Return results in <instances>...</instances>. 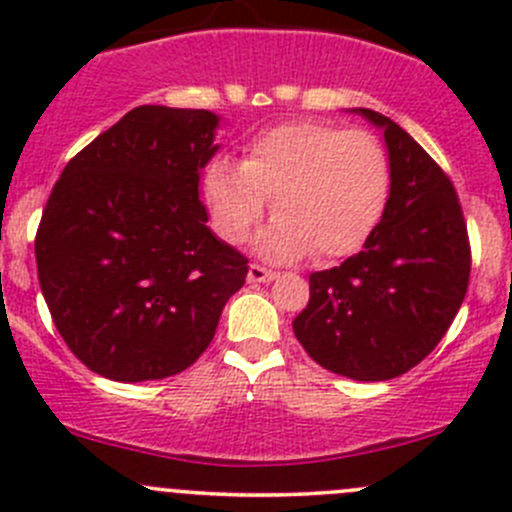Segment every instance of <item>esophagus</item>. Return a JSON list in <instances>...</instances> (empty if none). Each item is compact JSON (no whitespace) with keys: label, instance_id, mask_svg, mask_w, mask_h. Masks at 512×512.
<instances>
[{"label":"esophagus","instance_id":"1","mask_svg":"<svg viewBox=\"0 0 512 512\" xmlns=\"http://www.w3.org/2000/svg\"><path fill=\"white\" fill-rule=\"evenodd\" d=\"M275 277H277V272L265 270V267H260V265H250V270H247V280L250 282H272Z\"/></svg>","mask_w":512,"mask_h":512}]
</instances>
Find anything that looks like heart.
I'll list each match as a JSON object with an SVG mask.
<instances>
[{"label": "heart", "instance_id": "heart-1", "mask_svg": "<svg viewBox=\"0 0 512 512\" xmlns=\"http://www.w3.org/2000/svg\"><path fill=\"white\" fill-rule=\"evenodd\" d=\"M389 180V158L369 131L292 121L257 133L245 160H210L203 190L227 242L245 240L275 198L277 215L257 235L260 255L294 262L317 252L337 262L374 235Z\"/></svg>", "mask_w": 512, "mask_h": 512}]
</instances>
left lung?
Segmentation results:
<instances>
[{"instance_id": "left-lung-1", "label": "left lung", "mask_w": 512, "mask_h": 512, "mask_svg": "<svg viewBox=\"0 0 512 512\" xmlns=\"http://www.w3.org/2000/svg\"><path fill=\"white\" fill-rule=\"evenodd\" d=\"M384 131L389 200L364 250L309 275L294 337L319 366L354 381H386L433 352L461 309L471 245L448 175L391 118L352 108Z\"/></svg>"}]
</instances>
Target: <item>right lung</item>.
<instances>
[{"label": "right lung", "instance_id": "right-lung-1", "mask_svg": "<svg viewBox=\"0 0 512 512\" xmlns=\"http://www.w3.org/2000/svg\"><path fill=\"white\" fill-rule=\"evenodd\" d=\"M220 116L138 106L66 163L36 230L39 285L76 359L113 381L188 369L247 260L218 240L200 173Z\"/></svg>", "mask_w": 512, "mask_h": 512}]
</instances>
